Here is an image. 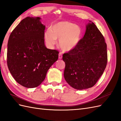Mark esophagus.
Returning <instances> with one entry per match:
<instances>
[{
	"mask_svg": "<svg viewBox=\"0 0 121 121\" xmlns=\"http://www.w3.org/2000/svg\"><path fill=\"white\" fill-rule=\"evenodd\" d=\"M62 57H63V56H62V53L61 52L59 53V54H58V58L59 59H61Z\"/></svg>",
	"mask_w": 121,
	"mask_h": 121,
	"instance_id": "obj_1",
	"label": "esophagus"
}]
</instances>
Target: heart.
Masks as SVG:
<instances>
[{"label": "heart", "instance_id": "heart-1", "mask_svg": "<svg viewBox=\"0 0 121 121\" xmlns=\"http://www.w3.org/2000/svg\"><path fill=\"white\" fill-rule=\"evenodd\" d=\"M81 35V29L78 26L68 21H61L55 24L44 33L46 43L50 46L56 44L60 40L61 49L69 52L78 45Z\"/></svg>", "mask_w": 121, "mask_h": 121}]
</instances>
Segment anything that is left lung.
<instances>
[{"label":"left lung","instance_id":"1","mask_svg":"<svg viewBox=\"0 0 121 121\" xmlns=\"http://www.w3.org/2000/svg\"><path fill=\"white\" fill-rule=\"evenodd\" d=\"M88 21L78 45L63 56L65 80L77 90L93 87L103 74L108 61L104 36L96 25Z\"/></svg>","mask_w":121,"mask_h":121}]
</instances>
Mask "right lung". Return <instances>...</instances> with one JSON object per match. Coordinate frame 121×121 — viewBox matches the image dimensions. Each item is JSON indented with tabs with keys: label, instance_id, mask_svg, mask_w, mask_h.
<instances>
[{
	"label": "right lung",
	"instance_id": "right-lung-1",
	"mask_svg": "<svg viewBox=\"0 0 121 121\" xmlns=\"http://www.w3.org/2000/svg\"><path fill=\"white\" fill-rule=\"evenodd\" d=\"M41 19L28 17L22 20L8 43L7 64L10 74L18 83L29 88L38 86L44 80L59 53L46 47L45 26Z\"/></svg>",
	"mask_w": 121,
	"mask_h": 121
}]
</instances>
